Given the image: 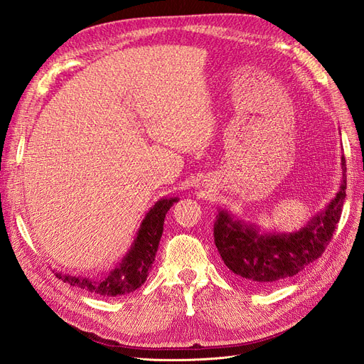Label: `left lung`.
Segmentation results:
<instances>
[{
	"instance_id": "8db88e82",
	"label": "left lung",
	"mask_w": 364,
	"mask_h": 364,
	"mask_svg": "<svg viewBox=\"0 0 364 364\" xmlns=\"http://www.w3.org/2000/svg\"><path fill=\"white\" fill-rule=\"evenodd\" d=\"M343 181L334 199L294 232H259L255 223L234 218L218 209L214 243L230 272L250 282L267 285L287 279L322 255L336 230L346 197V161L341 156Z\"/></svg>"
}]
</instances>
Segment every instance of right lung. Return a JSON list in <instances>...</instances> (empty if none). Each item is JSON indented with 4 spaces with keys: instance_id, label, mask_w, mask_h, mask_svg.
<instances>
[{
    "instance_id": "add662e5",
    "label": "right lung",
    "mask_w": 364,
    "mask_h": 364,
    "mask_svg": "<svg viewBox=\"0 0 364 364\" xmlns=\"http://www.w3.org/2000/svg\"><path fill=\"white\" fill-rule=\"evenodd\" d=\"M178 200V197H164L149 209L146 217L142 218L129 252L118 266H115V269H112L102 279L71 277V274H63L60 272H54V274L63 282L102 296L115 297L135 291L146 282L149 277L162 237L165 214Z\"/></svg>"
}]
</instances>
